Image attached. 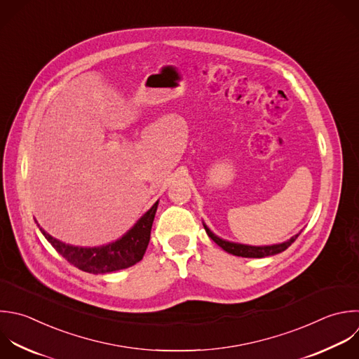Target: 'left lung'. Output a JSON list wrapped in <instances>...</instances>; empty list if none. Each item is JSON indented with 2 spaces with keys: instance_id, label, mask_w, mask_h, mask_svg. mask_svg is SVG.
I'll return each mask as SVG.
<instances>
[{
  "instance_id": "1",
  "label": "left lung",
  "mask_w": 359,
  "mask_h": 359,
  "mask_svg": "<svg viewBox=\"0 0 359 359\" xmlns=\"http://www.w3.org/2000/svg\"><path fill=\"white\" fill-rule=\"evenodd\" d=\"M203 227L208 233V236L219 245L222 247L224 251H227L229 254H233V255H237V257H245V258H264V257H269V255H275V254H279L282 251H285L297 237L299 234L290 237L287 241L285 243H280V244H273V245H247V244H240V243H233V241H227V240H223L220 237H217L205 223H203Z\"/></svg>"
}]
</instances>
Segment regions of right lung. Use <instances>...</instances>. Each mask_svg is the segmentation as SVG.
<instances>
[{
	"instance_id": "right-lung-1",
	"label": "right lung",
	"mask_w": 359,
	"mask_h": 359,
	"mask_svg": "<svg viewBox=\"0 0 359 359\" xmlns=\"http://www.w3.org/2000/svg\"><path fill=\"white\" fill-rule=\"evenodd\" d=\"M157 206L158 201L137 220V223L126 234H123L119 240L101 247H79L66 244L52 237L39 224L38 226L46 240L72 265L84 272L95 275L108 273L129 268L143 258L150 241V231Z\"/></svg>"
}]
</instances>
